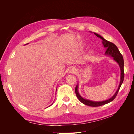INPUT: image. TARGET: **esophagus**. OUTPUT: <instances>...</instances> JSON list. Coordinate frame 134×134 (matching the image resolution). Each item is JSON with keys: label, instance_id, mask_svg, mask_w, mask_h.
<instances>
[{"label": "esophagus", "instance_id": "esophagus-1", "mask_svg": "<svg viewBox=\"0 0 134 134\" xmlns=\"http://www.w3.org/2000/svg\"><path fill=\"white\" fill-rule=\"evenodd\" d=\"M76 72H77V70L76 69V68L72 67L71 69H70V70H69V72H70V73L75 74L76 73Z\"/></svg>", "mask_w": 134, "mask_h": 134}]
</instances>
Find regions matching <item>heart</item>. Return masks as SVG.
I'll return each instance as SVG.
<instances>
[{
    "label": "heart",
    "mask_w": 134,
    "mask_h": 134,
    "mask_svg": "<svg viewBox=\"0 0 134 134\" xmlns=\"http://www.w3.org/2000/svg\"><path fill=\"white\" fill-rule=\"evenodd\" d=\"M93 54V52L92 51H90V53H89V56H91Z\"/></svg>",
    "instance_id": "1"
}]
</instances>
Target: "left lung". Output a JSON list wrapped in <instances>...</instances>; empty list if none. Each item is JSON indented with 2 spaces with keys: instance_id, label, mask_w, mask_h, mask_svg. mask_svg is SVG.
Segmentation results:
<instances>
[{
  "instance_id": "1",
  "label": "left lung",
  "mask_w": 134,
  "mask_h": 134,
  "mask_svg": "<svg viewBox=\"0 0 134 134\" xmlns=\"http://www.w3.org/2000/svg\"><path fill=\"white\" fill-rule=\"evenodd\" d=\"M91 33L94 34L97 37L100 38V39L102 40V43L104 48H106V52H105L104 55L109 56V57L112 58L113 60L116 62L117 64H118L120 68V71H121V74H120V84L118 88H117V90L116 91L115 93L113 94L111 98H108V99L102 100V101H94V100H92L84 98L83 97L81 96V95L79 94V92L78 91V87H79V84L78 83L76 86L75 89V91L77 98L82 103L87 105V106H91V107H98L103 106L104 104H106L107 103H108L111 102L116 97L118 93V92L120 90V88L122 85L123 82H124V59L122 57V55H121L120 52L119 51L118 48L115 45L114 43H113L111 42L108 41L107 40H105L102 36H101L100 35L95 33V32H91Z\"/></svg>"
}]
</instances>
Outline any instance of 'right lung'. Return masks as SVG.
<instances>
[{"label": "right lung", "instance_id": "right-lung-1", "mask_svg": "<svg viewBox=\"0 0 134 134\" xmlns=\"http://www.w3.org/2000/svg\"><path fill=\"white\" fill-rule=\"evenodd\" d=\"M28 44V43H27V44ZM26 44H25V45H26ZM56 90H57V88H56ZM51 105H52V104H51V105H50V106H51ZM49 106H48V107H49Z\"/></svg>", "mask_w": 134, "mask_h": 134}]
</instances>
